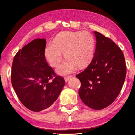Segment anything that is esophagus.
<instances>
[{"instance_id":"esophagus-1","label":"esophagus","mask_w":135,"mask_h":135,"mask_svg":"<svg viewBox=\"0 0 135 135\" xmlns=\"http://www.w3.org/2000/svg\"><path fill=\"white\" fill-rule=\"evenodd\" d=\"M72 77H73L72 75H71V76H67V77H65V78H64V79H65V81L66 82H67V81H68V80H69Z\"/></svg>"}]
</instances>
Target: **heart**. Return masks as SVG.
Segmentation results:
<instances>
[{"instance_id":"heart-1","label":"heart","mask_w":135,"mask_h":135,"mask_svg":"<svg viewBox=\"0 0 135 135\" xmlns=\"http://www.w3.org/2000/svg\"><path fill=\"white\" fill-rule=\"evenodd\" d=\"M95 44V38L89 31H61L54 38L52 45L45 47L44 55L50 65L57 67L62 60L61 53L64 54L67 61L57 72L67 74L76 67L81 69L90 64L94 55Z\"/></svg>"}]
</instances>
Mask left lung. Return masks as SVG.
Masks as SVG:
<instances>
[{
    "label": "left lung",
    "instance_id": "1",
    "mask_svg": "<svg viewBox=\"0 0 135 135\" xmlns=\"http://www.w3.org/2000/svg\"><path fill=\"white\" fill-rule=\"evenodd\" d=\"M96 49L92 62L76 75L81 82L79 95L83 103L100 110L106 108L119 95L126 75L124 55L111 38L94 32Z\"/></svg>",
    "mask_w": 135,
    "mask_h": 135
}]
</instances>
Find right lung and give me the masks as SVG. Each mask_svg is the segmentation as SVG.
<instances>
[{"instance_id":"right-lung-1","label":"right lung","mask_w":135,"mask_h":135,"mask_svg":"<svg viewBox=\"0 0 135 135\" xmlns=\"http://www.w3.org/2000/svg\"><path fill=\"white\" fill-rule=\"evenodd\" d=\"M46 40L35 39L19 50L13 58L11 82L21 103L39 112L52 105L65 85L62 77L49 67L44 55Z\"/></svg>"}]
</instances>
